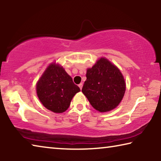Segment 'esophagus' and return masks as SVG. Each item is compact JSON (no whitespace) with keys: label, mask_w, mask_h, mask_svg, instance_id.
<instances>
[{"label":"esophagus","mask_w":161,"mask_h":161,"mask_svg":"<svg viewBox=\"0 0 161 161\" xmlns=\"http://www.w3.org/2000/svg\"><path fill=\"white\" fill-rule=\"evenodd\" d=\"M82 86H83V83H80V84H79V87H80V89H82Z\"/></svg>","instance_id":"1"}]
</instances>
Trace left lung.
<instances>
[{
  "instance_id": "left-lung-1",
  "label": "left lung",
  "mask_w": 161,
  "mask_h": 161,
  "mask_svg": "<svg viewBox=\"0 0 161 161\" xmlns=\"http://www.w3.org/2000/svg\"><path fill=\"white\" fill-rule=\"evenodd\" d=\"M86 80L81 89L97 111L107 112L121 102L126 91V82L121 71L110 61L101 58L86 70Z\"/></svg>"
}]
</instances>
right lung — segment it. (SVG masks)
I'll return each mask as SVG.
<instances>
[{"instance_id":"obj_1","label":"right lung","mask_w":161,"mask_h":161,"mask_svg":"<svg viewBox=\"0 0 161 161\" xmlns=\"http://www.w3.org/2000/svg\"><path fill=\"white\" fill-rule=\"evenodd\" d=\"M37 97L48 110L62 113L69 108L73 97L80 91L72 77L59 64H50L36 85Z\"/></svg>"}]
</instances>
